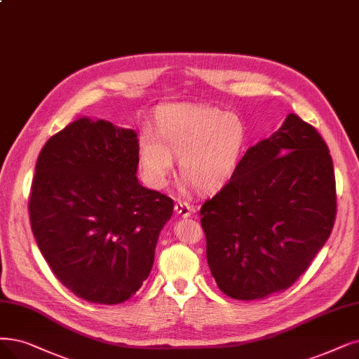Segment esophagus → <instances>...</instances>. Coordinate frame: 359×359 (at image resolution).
<instances>
[{"label": "esophagus", "instance_id": "1", "mask_svg": "<svg viewBox=\"0 0 359 359\" xmlns=\"http://www.w3.org/2000/svg\"><path fill=\"white\" fill-rule=\"evenodd\" d=\"M175 212L177 215H180V217H190V215L193 213V208L189 202H185V200H177L175 203Z\"/></svg>", "mask_w": 359, "mask_h": 359}]
</instances>
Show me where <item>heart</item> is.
I'll return each instance as SVG.
<instances>
[{"label":"heart","instance_id":"b5f03b06","mask_svg":"<svg viewBox=\"0 0 359 359\" xmlns=\"http://www.w3.org/2000/svg\"><path fill=\"white\" fill-rule=\"evenodd\" d=\"M246 126L234 113L203 104H169L154 114V134L142 131L137 156L146 180L166 185L178 156L180 175L200 190L222 187L236 174Z\"/></svg>","mask_w":359,"mask_h":359}]
</instances>
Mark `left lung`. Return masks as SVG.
Returning <instances> with one entry per match:
<instances>
[{
    "label": "left lung",
    "instance_id": "1",
    "mask_svg": "<svg viewBox=\"0 0 359 359\" xmlns=\"http://www.w3.org/2000/svg\"><path fill=\"white\" fill-rule=\"evenodd\" d=\"M333 161L318 131L290 113L250 147L200 209L212 276L226 296L264 299L311 265L336 219Z\"/></svg>",
    "mask_w": 359,
    "mask_h": 359
}]
</instances>
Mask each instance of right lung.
Returning <instances> with one entry per match:
<instances>
[{
	"instance_id": "right-lung-1",
	"label": "right lung",
	"mask_w": 359,
	"mask_h": 359,
	"mask_svg": "<svg viewBox=\"0 0 359 359\" xmlns=\"http://www.w3.org/2000/svg\"><path fill=\"white\" fill-rule=\"evenodd\" d=\"M137 134L82 118L42 147L29 196L31 228L53 274L91 304L137 293L153 266L170 197L144 189Z\"/></svg>"
}]
</instances>
